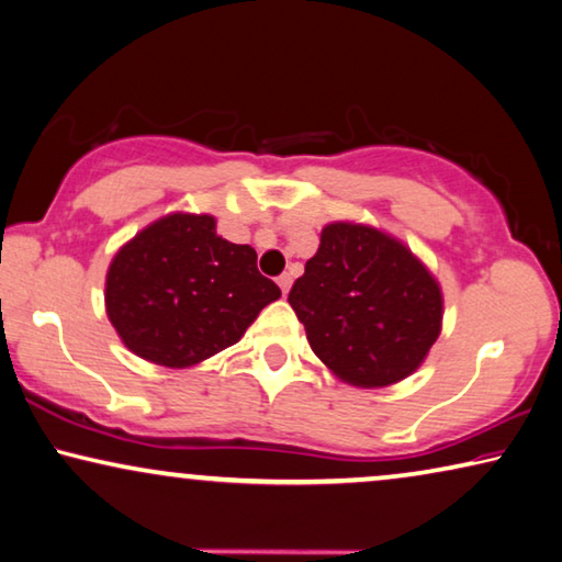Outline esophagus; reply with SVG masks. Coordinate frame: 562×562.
Instances as JSON below:
<instances>
[{"label": "esophagus", "mask_w": 562, "mask_h": 562, "mask_svg": "<svg viewBox=\"0 0 562 562\" xmlns=\"http://www.w3.org/2000/svg\"><path fill=\"white\" fill-rule=\"evenodd\" d=\"M278 284H280L282 295H288L290 288H292V278H290V274H280V278H278Z\"/></svg>", "instance_id": "34e87169"}]
</instances>
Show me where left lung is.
<instances>
[{
  "label": "left lung",
  "instance_id": "8db88e82",
  "mask_svg": "<svg viewBox=\"0 0 562 562\" xmlns=\"http://www.w3.org/2000/svg\"><path fill=\"white\" fill-rule=\"evenodd\" d=\"M288 303L313 353L342 383L386 389L426 361L443 321L441 284L404 241L330 222Z\"/></svg>",
  "mask_w": 562,
  "mask_h": 562
}]
</instances>
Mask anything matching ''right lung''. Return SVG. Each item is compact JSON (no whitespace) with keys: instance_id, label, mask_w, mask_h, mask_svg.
<instances>
[{"instance_id":"add662e5","label":"right lung","mask_w":562,"mask_h":562,"mask_svg":"<svg viewBox=\"0 0 562 562\" xmlns=\"http://www.w3.org/2000/svg\"><path fill=\"white\" fill-rule=\"evenodd\" d=\"M280 288L257 252L216 234L212 214L171 212L125 241L108 265L105 313L148 363L189 368L237 342Z\"/></svg>"}]
</instances>
